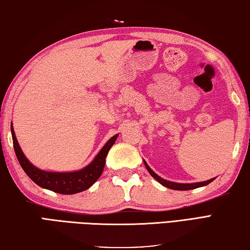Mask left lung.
<instances>
[{"mask_svg":"<svg viewBox=\"0 0 250 250\" xmlns=\"http://www.w3.org/2000/svg\"><path fill=\"white\" fill-rule=\"evenodd\" d=\"M144 163L146 166V168L148 169V172L150 173V175H151L154 180H157L161 185L166 186L167 188H169V189H174V190H190V189H195V188H198V187H202V186H206L208 185V184H210L212 181L215 180L214 178H211V180H208L206 182H199V183H191V184H182V183H174V182H169V181H167V180H163V178L160 177L159 175H157L151 168H150V167L148 166L147 163H146V161L144 160Z\"/></svg>","mask_w":250,"mask_h":250,"instance_id":"8db88e82","label":"left lung"}]
</instances>
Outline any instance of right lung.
Here are the masks:
<instances>
[{
  "label": "right lung",
  "instance_id": "obj_1",
  "mask_svg": "<svg viewBox=\"0 0 250 250\" xmlns=\"http://www.w3.org/2000/svg\"><path fill=\"white\" fill-rule=\"evenodd\" d=\"M11 131L13 137L14 150H15L18 162H20L21 167H22L27 175L29 176L38 186L63 195L77 194V192L88 189L89 187H91L93 184L96 183L98 178L101 176L103 168H104L105 158L107 153H109V150L111 149L112 146L114 145L117 136H119V134L113 136V137L103 146V148L100 150V152L96 155V158L92 160V162L90 164H88L87 167H84L83 168L79 169V171L48 172L36 167L34 164H31L29 160L25 157V154H23L22 150L20 147V144H18V141L16 139L15 131H14L12 124Z\"/></svg>",
  "mask_w": 250,
  "mask_h": 250
}]
</instances>
